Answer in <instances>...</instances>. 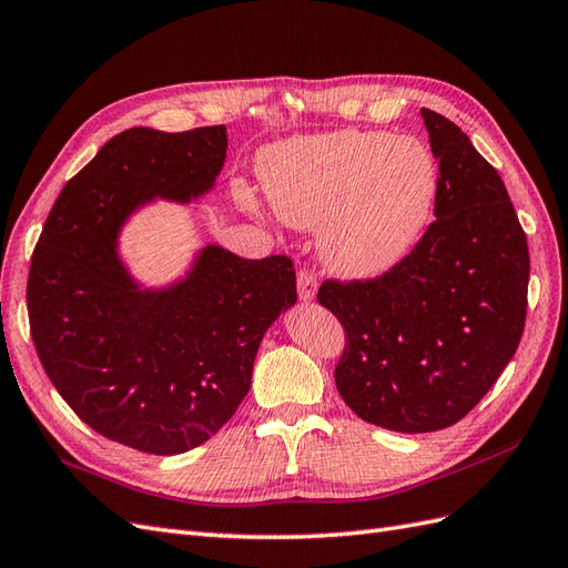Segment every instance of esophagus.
I'll return each mask as SVG.
<instances>
[{
    "mask_svg": "<svg viewBox=\"0 0 568 568\" xmlns=\"http://www.w3.org/2000/svg\"><path fill=\"white\" fill-rule=\"evenodd\" d=\"M298 296L301 301H313L317 296V277L313 272H298Z\"/></svg>",
    "mask_w": 568,
    "mask_h": 568,
    "instance_id": "34e87169",
    "label": "esophagus"
}]
</instances>
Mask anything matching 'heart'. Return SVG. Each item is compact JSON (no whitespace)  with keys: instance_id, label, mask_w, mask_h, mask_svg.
Wrapping results in <instances>:
<instances>
[{"instance_id":"b5f03b06","label":"heart","mask_w":568,"mask_h":568,"mask_svg":"<svg viewBox=\"0 0 568 568\" xmlns=\"http://www.w3.org/2000/svg\"><path fill=\"white\" fill-rule=\"evenodd\" d=\"M272 209L296 227H320L326 270L376 280L398 267L432 225L438 161L415 136L338 130L294 136L261 153ZM248 211H257L244 196Z\"/></svg>"}]
</instances>
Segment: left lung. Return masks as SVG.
<instances>
[{
  "mask_svg": "<svg viewBox=\"0 0 568 568\" xmlns=\"http://www.w3.org/2000/svg\"><path fill=\"white\" fill-rule=\"evenodd\" d=\"M422 118L440 170L436 220L398 267L317 294L348 336L341 398L400 434L448 428L490 390L519 348L530 272L503 178L453 120Z\"/></svg>",
  "mask_w": 568,
  "mask_h": 568,
  "instance_id": "left-lung-1",
  "label": "left lung"
}]
</instances>
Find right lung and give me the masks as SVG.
<instances>
[{
	"mask_svg": "<svg viewBox=\"0 0 568 568\" xmlns=\"http://www.w3.org/2000/svg\"><path fill=\"white\" fill-rule=\"evenodd\" d=\"M227 128L115 134L68 182L28 274V317L49 382L97 434L151 455L199 448L251 388L265 332L296 303L286 255L205 244L182 277L144 286L118 236L156 201L215 186Z\"/></svg>",
	"mask_w": 568,
	"mask_h": 568,
	"instance_id": "obj_1",
	"label": "right lung"
}]
</instances>
